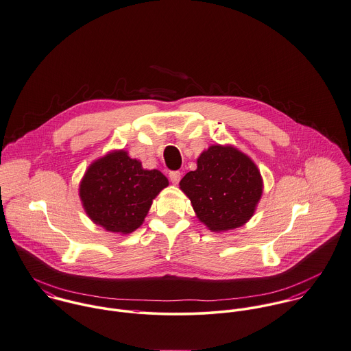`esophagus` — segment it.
<instances>
[{"mask_svg":"<svg viewBox=\"0 0 351 351\" xmlns=\"http://www.w3.org/2000/svg\"><path fill=\"white\" fill-rule=\"evenodd\" d=\"M180 175H182V173H180L179 171H171V172H169V180L176 184V183H179V180H180Z\"/></svg>","mask_w":351,"mask_h":351,"instance_id":"esophagus-1","label":"esophagus"}]
</instances>
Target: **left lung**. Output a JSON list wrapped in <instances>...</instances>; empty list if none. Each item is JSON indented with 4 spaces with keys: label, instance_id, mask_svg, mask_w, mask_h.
I'll return each instance as SVG.
<instances>
[{
    "label": "left lung",
    "instance_id": "1",
    "mask_svg": "<svg viewBox=\"0 0 351 351\" xmlns=\"http://www.w3.org/2000/svg\"><path fill=\"white\" fill-rule=\"evenodd\" d=\"M180 189L210 230L226 232L250 219L263 194V179L246 155L233 147L213 145L180 180Z\"/></svg>",
    "mask_w": 351,
    "mask_h": 351
}]
</instances>
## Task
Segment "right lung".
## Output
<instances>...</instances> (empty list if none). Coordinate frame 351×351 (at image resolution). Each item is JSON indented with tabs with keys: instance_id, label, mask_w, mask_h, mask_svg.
<instances>
[{
	"instance_id": "add662e5",
	"label": "right lung",
	"mask_w": 351,
	"mask_h": 351,
	"mask_svg": "<svg viewBox=\"0 0 351 351\" xmlns=\"http://www.w3.org/2000/svg\"><path fill=\"white\" fill-rule=\"evenodd\" d=\"M168 186L157 169H143L141 162L118 151L93 162L79 189L93 222L109 232H134L147 217L152 200Z\"/></svg>"
}]
</instances>
